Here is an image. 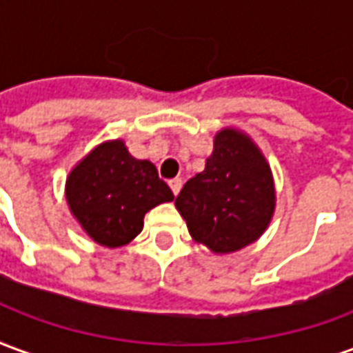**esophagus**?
<instances>
[{"mask_svg": "<svg viewBox=\"0 0 353 353\" xmlns=\"http://www.w3.org/2000/svg\"><path fill=\"white\" fill-rule=\"evenodd\" d=\"M168 185H170V189H172V192L177 194V192L181 191V185H183V181H181L179 177H176V179H170Z\"/></svg>", "mask_w": 353, "mask_h": 353, "instance_id": "obj_1", "label": "esophagus"}]
</instances>
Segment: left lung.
<instances>
[{
	"mask_svg": "<svg viewBox=\"0 0 353 353\" xmlns=\"http://www.w3.org/2000/svg\"><path fill=\"white\" fill-rule=\"evenodd\" d=\"M270 166L242 132L221 130L206 168L183 185L176 208L199 244L230 253L255 242L274 214Z\"/></svg>",
	"mask_w": 353,
	"mask_h": 353,
	"instance_id": "8db88e82",
	"label": "left lung"
}]
</instances>
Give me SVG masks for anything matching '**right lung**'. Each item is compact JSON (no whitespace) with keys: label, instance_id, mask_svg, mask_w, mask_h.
Returning a JSON list of instances; mask_svg holds the SVG:
<instances>
[{"label":"right lung","instance_id":"1","mask_svg":"<svg viewBox=\"0 0 353 353\" xmlns=\"http://www.w3.org/2000/svg\"><path fill=\"white\" fill-rule=\"evenodd\" d=\"M65 199L94 242L119 248L138 236L147 212L174 200V192L153 162L134 159L115 139L96 147L73 168Z\"/></svg>","mask_w":353,"mask_h":353}]
</instances>
